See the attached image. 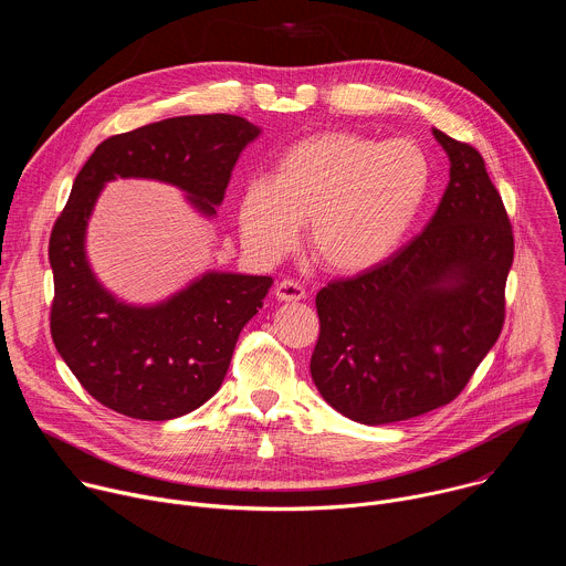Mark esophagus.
<instances>
[{"label": "esophagus", "instance_id": "34e87169", "mask_svg": "<svg viewBox=\"0 0 566 566\" xmlns=\"http://www.w3.org/2000/svg\"><path fill=\"white\" fill-rule=\"evenodd\" d=\"M275 295L277 300H284V302H297V300H304V286L295 280H280L275 286Z\"/></svg>", "mask_w": 566, "mask_h": 566}]
</instances>
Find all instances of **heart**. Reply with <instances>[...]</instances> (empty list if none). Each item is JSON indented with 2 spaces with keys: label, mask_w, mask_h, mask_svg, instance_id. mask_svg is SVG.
Returning <instances> with one entry per match:
<instances>
[{
  "label": "heart",
  "mask_w": 566,
  "mask_h": 566,
  "mask_svg": "<svg viewBox=\"0 0 566 566\" xmlns=\"http://www.w3.org/2000/svg\"><path fill=\"white\" fill-rule=\"evenodd\" d=\"M430 184V158L415 140L322 132L286 147L271 179L239 190L237 226L258 260L275 262L306 221V247L319 266L360 273L406 241Z\"/></svg>",
  "instance_id": "obj_1"
}]
</instances>
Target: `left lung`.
<instances>
[{
	"label": "left lung",
	"mask_w": 566,
	"mask_h": 566,
	"mask_svg": "<svg viewBox=\"0 0 566 566\" xmlns=\"http://www.w3.org/2000/svg\"><path fill=\"white\" fill-rule=\"evenodd\" d=\"M450 181L421 234L315 295L311 378L352 421L382 426L448 406L497 343L513 226L481 154L432 129Z\"/></svg>",
	"instance_id": "8db88e82"
}]
</instances>
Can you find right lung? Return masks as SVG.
<instances>
[{
    "label": "right lung",
    "mask_w": 566,
    "mask_h": 566,
    "mask_svg": "<svg viewBox=\"0 0 566 566\" xmlns=\"http://www.w3.org/2000/svg\"><path fill=\"white\" fill-rule=\"evenodd\" d=\"M260 127L241 116H179L103 140L77 172L49 239L51 336L57 354L105 408L140 421L184 417L217 394L237 338L262 308L266 275L206 273L170 300L132 306L90 269L85 232L107 181L156 179L212 217L237 158Z\"/></svg>",
    "instance_id": "1"
}]
</instances>
